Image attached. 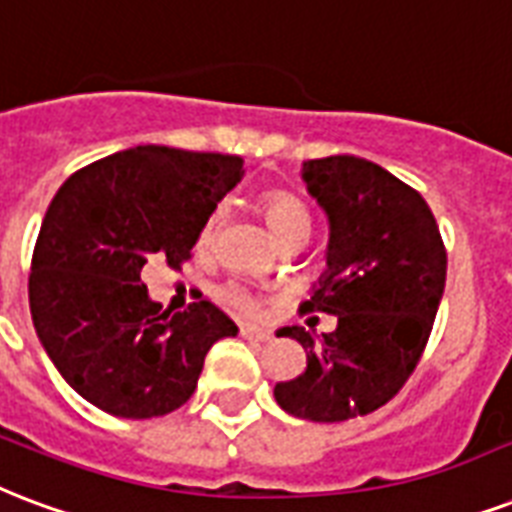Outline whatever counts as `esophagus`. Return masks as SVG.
Listing matches in <instances>:
<instances>
[{
  "mask_svg": "<svg viewBox=\"0 0 512 512\" xmlns=\"http://www.w3.org/2000/svg\"><path fill=\"white\" fill-rule=\"evenodd\" d=\"M239 333L244 335V338H249V341H268V338H271L268 330H260V327H252V325H241Z\"/></svg>",
  "mask_w": 512,
  "mask_h": 512,
  "instance_id": "34e87169",
  "label": "esophagus"
}]
</instances>
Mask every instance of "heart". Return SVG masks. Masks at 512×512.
<instances>
[{"mask_svg": "<svg viewBox=\"0 0 512 512\" xmlns=\"http://www.w3.org/2000/svg\"><path fill=\"white\" fill-rule=\"evenodd\" d=\"M260 209H263V217L265 222H268V228L273 230V236L282 241V244L284 241L295 239V236L308 239V233H311V214H308L306 204H303L295 193H290V190H268V193L260 198ZM222 220H225V206L220 204L209 217H206L204 228L198 233V247H214ZM220 298L225 300L228 306L239 308V311H247V314H257V311L263 308V298H260L252 287H247V284L241 282L222 284Z\"/></svg>", "mask_w": 512, "mask_h": 512, "instance_id": "1", "label": "heart"}]
</instances>
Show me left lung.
I'll list each match as a JSON object with an SVG mask.
<instances>
[{
	"mask_svg": "<svg viewBox=\"0 0 512 512\" xmlns=\"http://www.w3.org/2000/svg\"><path fill=\"white\" fill-rule=\"evenodd\" d=\"M330 220L327 273L306 311L338 317L319 341L303 327L276 335L306 349V370L273 386L284 411L346 421L386 405L419 365L446 287V244L411 185L357 155L303 163Z\"/></svg>",
	"mask_w": 512,
	"mask_h": 512,
	"instance_id": "1",
	"label": "left lung"
}]
</instances>
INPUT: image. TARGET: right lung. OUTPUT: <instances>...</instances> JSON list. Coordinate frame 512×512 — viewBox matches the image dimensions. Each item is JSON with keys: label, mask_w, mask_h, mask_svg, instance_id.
I'll list each match as a JSON object with an SVG mask.
<instances>
[{"label": "right lung", "mask_w": 512, "mask_h": 512, "mask_svg": "<svg viewBox=\"0 0 512 512\" xmlns=\"http://www.w3.org/2000/svg\"><path fill=\"white\" fill-rule=\"evenodd\" d=\"M241 177L236 155L144 144L58 187L31 255L29 306L48 357L88 403L120 419L177 411L212 343L239 333L209 300L161 311L142 268L152 255L182 268Z\"/></svg>", "instance_id": "add662e5"}]
</instances>
